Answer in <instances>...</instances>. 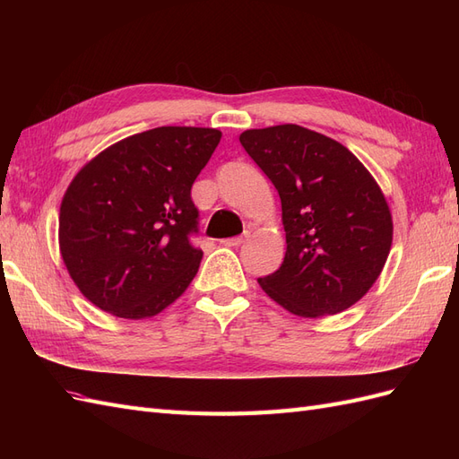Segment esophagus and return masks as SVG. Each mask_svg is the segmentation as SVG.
Instances as JSON below:
<instances>
[{
    "label": "esophagus",
    "instance_id": "esophagus-1",
    "mask_svg": "<svg viewBox=\"0 0 459 459\" xmlns=\"http://www.w3.org/2000/svg\"><path fill=\"white\" fill-rule=\"evenodd\" d=\"M247 238L248 235L245 233V235H239V238H230V239H221L220 243L224 245V247H239V245H243L245 241H247Z\"/></svg>",
    "mask_w": 459,
    "mask_h": 459
}]
</instances>
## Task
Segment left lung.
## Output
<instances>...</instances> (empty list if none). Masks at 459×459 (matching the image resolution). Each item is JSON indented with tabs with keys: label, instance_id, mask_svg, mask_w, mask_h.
Returning <instances> with one entry per match:
<instances>
[{
	"label": "left lung",
	"instance_id": "left-lung-1",
	"mask_svg": "<svg viewBox=\"0 0 459 459\" xmlns=\"http://www.w3.org/2000/svg\"><path fill=\"white\" fill-rule=\"evenodd\" d=\"M239 142L283 211L285 258L260 287L302 317L351 308L379 277L393 243L377 182L339 142L297 124L247 130Z\"/></svg>",
	"mask_w": 459,
	"mask_h": 459
}]
</instances>
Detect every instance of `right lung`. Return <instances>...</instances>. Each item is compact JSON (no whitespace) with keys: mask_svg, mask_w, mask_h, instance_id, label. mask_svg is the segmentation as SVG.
Returning <instances> with one entry per match:
<instances>
[{"mask_svg":"<svg viewBox=\"0 0 459 459\" xmlns=\"http://www.w3.org/2000/svg\"><path fill=\"white\" fill-rule=\"evenodd\" d=\"M221 132L160 126L100 152L68 186L59 214L61 255L88 300L142 319L172 304L203 258L191 238L199 211L191 187Z\"/></svg>","mask_w":459,"mask_h":459,"instance_id":"1","label":"right lung"}]
</instances>
